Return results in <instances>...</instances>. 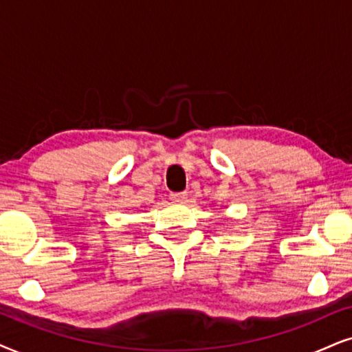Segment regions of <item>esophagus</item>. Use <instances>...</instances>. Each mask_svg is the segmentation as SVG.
<instances>
[{
	"label": "esophagus",
	"mask_w": 352,
	"mask_h": 352,
	"mask_svg": "<svg viewBox=\"0 0 352 352\" xmlns=\"http://www.w3.org/2000/svg\"><path fill=\"white\" fill-rule=\"evenodd\" d=\"M186 197H188V195H186V191H180V193H172L170 199L173 203H184Z\"/></svg>",
	"instance_id": "1"
}]
</instances>
